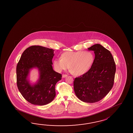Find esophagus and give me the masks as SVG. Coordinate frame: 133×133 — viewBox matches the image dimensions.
Returning <instances> with one entry per match:
<instances>
[{
	"instance_id": "1",
	"label": "esophagus",
	"mask_w": 133,
	"mask_h": 133,
	"mask_svg": "<svg viewBox=\"0 0 133 133\" xmlns=\"http://www.w3.org/2000/svg\"><path fill=\"white\" fill-rule=\"evenodd\" d=\"M67 76H68V75H64V74L62 75L63 78H65V77H66Z\"/></svg>"
}]
</instances>
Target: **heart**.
Wrapping results in <instances>:
<instances>
[{
  "label": "heart",
  "mask_w": 133,
  "mask_h": 133,
  "mask_svg": "<svg viewBox=\"0 0 133 133\" xmlns=\"http://www.w3.org/2000/svg\"><path fill=\"white\" fill-rule=\"evenodd\" d=\"M60 58L53 61L55 70L60 72L69 66L71 72L77 76L87 73L95 61L94 54L89 51H66L62 54Z\"/></svg>",
  "instance_id": "1"
}]
</instances>
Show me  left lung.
Segmentation results:
<instances>
[{
	"instance_id": "1",
	"label": "left lung",
	"mask_w": 133,
	"mask_h": 133,
	"mask_svg": "<svg viewBox=\"0 0 133 133\" xmlns=\"http://www.w3.org/2000/svg\"><path fill=\"white\" fill-rule=\"evenodd\" d=\"M88 49L94 51L93 65L87 73L75 79L74 89L80 100L93 103L103 99L113 88L116 64L110 52L100 44Z\"/></svg>"
}]
</instances>
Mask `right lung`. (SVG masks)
<instances>
[{
    "label": "right lung",
    "instance_id": "1",
    "mask_svg": "<svg viewBox=\"0 0 133 133\" xmlns=\"http://www.w3.org/2000/svg\"><path fill=\"white\" fill-rule=\"evenodd\" d=\"M54 50L39 45H32L23 52L17 65V88L24 98L33 105H44L52 102L56 96L55 86L62 75L52 67ZM37 68L39 78L31 84L28 79L30 70Z\"/></svg>",
    "mask_w": 133,
    "mask_h": 133
}]
</instances>
